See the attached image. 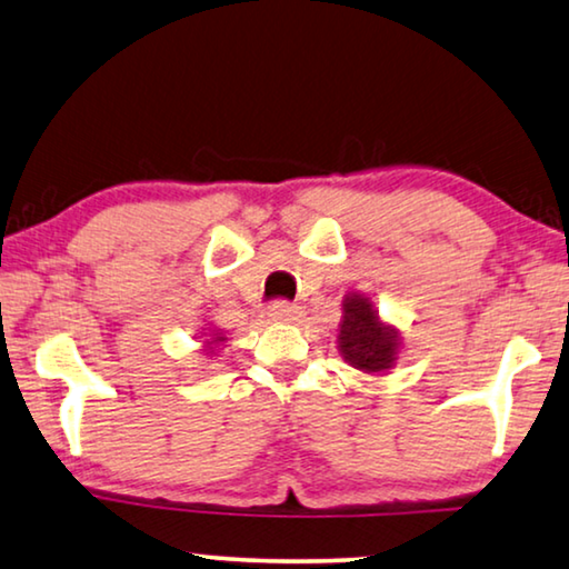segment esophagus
Instances as JSON below:
<instances>
[{"instance_id":"obj_1","label":"esophagus","mask_w":569,"mask_h":569,"mask_svg":"<svg viewBox=\"0 0 569 569\" xmlns=\"http://www.w3.org/2000/svg\"><path fill=\"white\" fill-rule=\"evenodd\" d=\"M299 307H293V303L288 301H273L268 307V317L273 321H296L299 319Z\"/></svg>"}]
</instances>
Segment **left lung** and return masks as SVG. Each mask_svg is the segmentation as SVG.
<instances>
[{
    "label": "left lung",
    "mask_w": 569,
    "mask_h": 569,
    "mask_svg": "<svg viewBox=\"0 0 569 569\" xmlns=\"http://www.w3.org/2000/svg\"><path fill=\"white\" fill-rule=\"evenodd\" d=\"M337 347L352 368L362 372H386L398 360L401 337H398V329L378 319V311L368 296L347 293Z\"/></svg>",
    "instance_id": "1"
}]
</instances>
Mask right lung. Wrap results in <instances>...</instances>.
<instances>
[{"instance_id": "1", "label": "right lung", "mask_w": 569, "mask_h": 569, "mask_svg": "<svg viewBox=\"0 0 569 569\" xmlns=\"http://www.w3.org/2000/svg\"><path fill=\"white\" fill-rule=\"evenodd\" d=\"M203 335H207V332H203ZM209 337L211 339H207V342H203V345L209 347V350H211V345H219V342H224V339H227V337H222V332H219V329H209Z\"/></svg>"}]
</instances>
